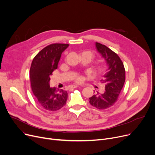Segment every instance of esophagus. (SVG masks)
<instances>
[{
    "mask_svg": "<svg viewBox=\"0 0 155 155\" xmlns=\"http://www.w3.org/2000/svg\"><path fill=\"white\" fill-rule=\"evenodd\" d=\"M78 86L77 85H71L70 88H72V89H74V88H77Z\"/></svg>",
    "mask_w": 155,
    "mask_h": 155,
    "instance_id": "34e87169",
    "label": "esophagus"
}]
</instances>
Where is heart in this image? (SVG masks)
<instances>
[{
	"mask_svg": "<svg viewBox=\"0 0 155 155\" xmlns=\"http://www.w3.org/2000/svg\"><path fill=\"white\" fill-rule=\"evenodd\" d=\"M101 70V69H100ZM82 81H83V78H82L81 77H79L76 79V82H78V83H81Z\"/></svg>",
	"mask_w": 155,
	"mask_h": 155,
	"instance_id": "heart-1",
	"label": "heart"
}]
</instances>
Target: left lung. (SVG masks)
I'll list each match as a JSON object with an SVG mask.
<instances>
[{
  "mask_svg": "<svg viewBox=\"0 0 155 155\" xmlns=\"http://www.w3.org/2000/svg\"><path fill=\"white\" fill-rule=\"evenodd\" d=\"M96 48L107 66L101 80L105 85V91L103 93L97 92L89 97V103L99 110H105L117 101L125 81V69L120 57L110 48L98 42H96Z\"/></svg>",
  "mask_w": 155,
  "mask_h": 155,
  "instance_id": "obj_1",
  "label": "left lung"
}]
</instances>
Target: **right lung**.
<instances>
[{"label":"right lung","mask_w":155,"mask_h":155,"mask_svg":"<svg viewBox=\"0 0 155 155\" xmlns=\"http://www.w3.org/2000/svg\"><path fill=\"white\" fill-rule=\"evenodd\" d=\"M69 46L66 44H52L42 49L34 58L30 69L32 91L38 104L48 111L59 110L66 103L68 93L63 89L50 87V76L56 69L62 53Z\"/></svg>","instance_id":"add662e5"}]
</instances>
